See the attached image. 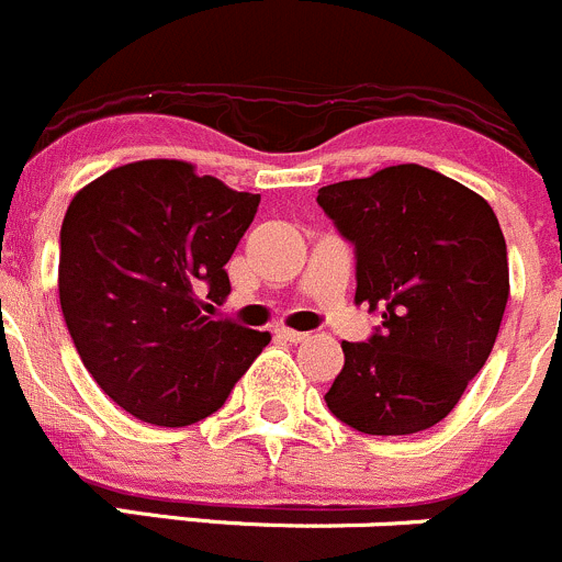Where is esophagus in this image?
<instances>
[{
	"label": "esophagus",
	"instance_id": "esophagus-1",
	"mask_svg": "<svg viewBox=\"0 0 562 562\" xmlns=\"http://www.w3.org/2000/svg\"><path fill=\"white\" fill-rule=\"evenodd\" d=\"M276 336H278V339L292 341V345H297V341L308 339V334H306V330H290V328H278V330H276Z\"/></svg>",
	"mask_w": 562,
	"mask_h": 562
}]
</instances>
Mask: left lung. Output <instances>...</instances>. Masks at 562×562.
Masks as SVG:
<instances>
[{
    "mask_svg": "<svg viewBox=\"0 0 562 562\" xmlns=\"http://www.w3.org/2000/svg\"><path fill=\"white\" fill-rule=\"evenodd\" d=\"M317 204L356 250V301L383 308L370 339L341 341L328 411L370 436L438 425L488 361L510 295L494 210L422 165L328 184Z\"/></svg>",
    "mask_w": 562,
    "mask_h": 562,
    "instance_id": "8db88e82",
    "label": "left lung"
}]
</instances>
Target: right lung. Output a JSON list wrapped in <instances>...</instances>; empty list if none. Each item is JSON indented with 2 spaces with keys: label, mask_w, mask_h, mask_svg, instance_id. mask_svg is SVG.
Listing matches in <instances>:
<instances>
[{
  "label": "right lung",
  "mask_w": 562,
  "mask_h": 562,
  "mask_svg": "<svg viewBox=\"0 0 562 562\" xmlns=\"http://www.w3.org/2000/svg\"><path fill=\"white\" fill-rule=\"evenodd\" d=\"M259 195L179 159L106 170L74 195L60 228V308L101 392L151 425L223 408L270 334L204 314L232 292L226 261Z\"/></svg>",
  "instance_id": "obj_1"
}]
</instances>
